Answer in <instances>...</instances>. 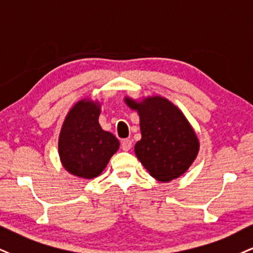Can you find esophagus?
Segmentation results:
<instances>
[{
	"label": "esophagus",
	"mask_w": 253,
	"mask_h": 253,
	"mask_svg": "<svg viewBox=\"0 0 253 253\" xmlns=\"http://www.w3.org/2000/svg\"><path fill=\"white\" fill-rule=\"evenodd\" d=\"M132 146V142L130 139H123L121 143V148L123 149L124 151H129Z\"/></svg>",
	"instance_id": "34e87169"
}]
</instances>
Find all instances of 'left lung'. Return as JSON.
I'll return each instance as SVG.
<instances>
[{
  "label": "left lung",
  "mask_w": 253,
  "mask_h": 253,
  "mask_svg": "<svg viewBox=\"0 0 253 253\" xmlns=\"http://www.w3.org/2000/svg\"><path fill=\"white\" fill-rule=\"evenodd\" d=\"M138 111L142 138L135 145L139 162L154 178L169 182L189 169L198 154L199 142L188 120L176 105L163 97L142 103L126 98Z\"/></svg>",
  "instance_id": "left-lung-1"
}]
</instances>
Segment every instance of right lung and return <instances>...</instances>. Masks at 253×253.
Listing matches in <instances>:
<instances>
[{
  "mask_svg": "<svg viewBox=\"0 0 253 253\" xmlns=\"http://www.w3.org/2000/svg\"><path fill=\"white\" fill-rule=\"evenodd\" d=\"M98 116L99 104L82 99L69 111L62 126L58 139L62 164L81 178L101 174L120 148L116 137L99 126Z\"/></svg>",
  "mask_w": 253,
  "mask_h": 253,
  "instance_id": "right-lung-1",
  "label": "right lung"
}]
</instances>
